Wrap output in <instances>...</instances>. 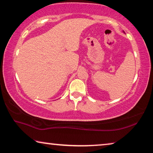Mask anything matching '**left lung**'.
Segmentation results:
<instances>
[{"label":"left lung","instance_id":"1","mask_svg":"<svg viewBox=\"0 0 153 153\" xmlns=\"http://www.w3.org/2000/svg\"><path fill=\"white\" fill-rule=\"evenodd\" d=\"M124 33H125V32H124Z\"/></svg>","mask_w":153,"mask_h":153}]
</instances>
